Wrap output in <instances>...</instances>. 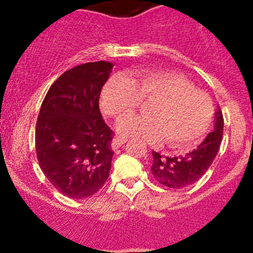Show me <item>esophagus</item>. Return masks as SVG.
<instances>
[{"mask_svg":"<svg viewBox=\"0 0 253 253\" xmlns=\"http://www.w3.org/2000/svg\"><path fill=\"white\" fill-rule=\"evenodd\" d=\"M126 142H127V138H125V137H121V136H116L114 139H112V143H111L112 149L114 150L119 149V148L122 147Z\"/></svg>","mask_w":253,"mask_h":253,"instance_id":"esophagus-1","label":"esophagus"}]
</instances>
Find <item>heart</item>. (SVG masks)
I'll list each match as a JSON object with an SVG mask.
<instances>
[{"instance_id":"1","label":"heart","mask_w":253,"mask_h":253,"mask_svg":"<svg viewBox=\"0 0 253 253\" xmlns=\"http://www.w3.org/2000/svg\"><path fill=\"white\" fill-rule=\"evenodd\" d=\"M148 104L147 115H127L117 124L122 136L148 143H164L172 149H186L197 144L208 132L214 117V104L208 94L178 73L147 70L115 75L101 91V108L117 117Z\"/></svg>"}]
</instances>
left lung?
I'll return each mask as SVG.
<instances>
[{"instance_id":"8db88e82","label":"left lung","mask_w":253,"mask_h":253,"mask_svg":"<svg viewBox=\"0 0 253 253\" xmlns=\"http://www.w3.org/2000/svg\"><path fill=\"white\" fill-rule=\"evenodd\" d=\"M224 119L220 108L215 111L214 129L196 149L180 157H163L152 152L153 177L170 188H183L197 182L215 159L223 139Z\"/></svg>"}]
</instances>
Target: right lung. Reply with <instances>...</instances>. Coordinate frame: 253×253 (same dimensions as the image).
<instances>
[{"instance_id":"right-lung-1","label":"right lung","mask_w":253,"mask_h":253,"mask_svg":"<svg viewBox=\"0 0 253 253\" xmlns=\"http://www.w3.org/2000/svg\"><path fill=\"white\" fill-rule=\"evenodd\" d=\"M114 65L88 62L66 71L45 95L35 127L42 172L56 190L82 200L108 180L114 132L99 109V96Z\"/></svg>"}]
</instances>
